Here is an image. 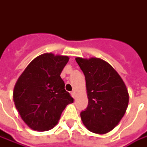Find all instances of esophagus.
<instances>
[{
  "mask_svg": "<svg viewBox=\"0 0 147 147\" xmlns=\"http://www.w3.org/2000/svg\"><path fill=\"white\" fill-rule=\"evenodd\" d=\"M70 94H71L72 96H73V97L74 98V96H75V91H72V92H71V93H70Z\"/></svg>",
  "mask_w": 147,
  "mask_h": 147,
  "instance_id": "obj_1",
  "label": "esophagus"
}]
</instances>
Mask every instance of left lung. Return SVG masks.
<instances>
[{"instance_id": "left-lung-1", "label": "left lung", "mask_w": 147, "mask_h": 147, "mask_svg": "<svg viewBox=\"0 0 147 147\" xmlns=\"http://www.w3.org/2000/svg\"><path fill=\"white\" fill-rule=\"evenodd\" d=\"M86 78L88 106L81 113L87 129L104 134L114 129L126 113L129 93L118 72L98 57H76Z\"/></svg>"}]
</instances>
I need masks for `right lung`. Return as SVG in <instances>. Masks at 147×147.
Returning a JSON list of instances; mask_svg holds the SVG:
<instances>
[{
	"label": "right lung",
	"instance_id": "1",
	"mask_svg": "<svg viewBox=\"0 0 147 147\" xmlns=\"http://www.w3.org/2000/svg\"><path fill=\"white\" fill-rule=\"evenodd\" d=\"M69 59L68 56L43 53L27 65L17 81L13 94L14 104L30 129H53L66 106L74 102L60 76Z\"/></svg>",
	"mask_w": 147,
	"mask_h": 147
}]
</instances>
